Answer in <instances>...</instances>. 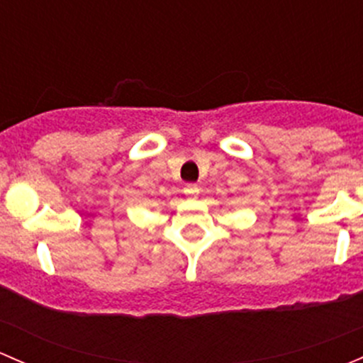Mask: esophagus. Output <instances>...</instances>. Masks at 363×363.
Listing matches in <instances>:
<instances>
[{"instance_id":"obj_1","label":"esophagus","mask_w":363,"mask_h":363,"mask_svg":"<svg viewBox=\"0 0 363 363\" xmlns=\"http://www.w3.org/2000/svg\"><path fill=\"white\" fill-rule=\"evenodd\" d=\"M183 192H185V196L189 197V199H197V197H199L201 190H199V186H197V185H186Z\"/></svg>"}]
</instances>
